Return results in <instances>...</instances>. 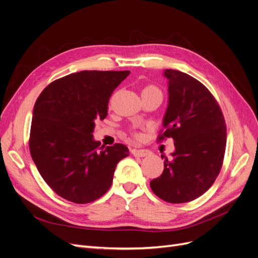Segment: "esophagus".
I'll list each match as a JSON object with an SVG mask.
<instances>
[{
    "mask_svg": "<svg viewBox=\"0 0 258 258\" xmlns=\"http://www.w3.org/2000/svg\"><path fill=\"white\" fill-rule=\"evenodd\" d=\"M131 153L135 156H138V157H145V156H148L151 154V151L148 150H138V148H132Z\"/></svg>",
    "mask_w": 258,
    "mask_h": 258,
    "instance_id": "esophagus-1",
    "label": "esophagus"
}]
</instances>
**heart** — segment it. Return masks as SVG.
Masks as SVG:
<instances>
[{
	"instance_id": "1",
	"label": "heart",
	"mask_w": 258,
	"mask_h": 258,
	"mask_svg": "<svg viewBox=\"0 0 258 258\" xmlns=\"http://www.w3.org/2000/svg\"><path fill=\"white\" fill-rule=\"evenodd\" d=\"M142 92H157V93H160L159 90L156 88V87H154V86H148V87L143 89Z\"/></svg>"
}]
</instances>
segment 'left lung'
Returning a JSON list of instances; mask_svg holds the SVG:
<instances>
[{
    "instance_id": "left-lung-1",
    "label": "left lung",
    "mask_w": 258,
    "mask_h": 258,
    "mask_svg": "<svg viewBox=\"0 0 258 258\" xmlns=\"http://www.w3.org/2000/svg\"><path fill=\"white\" fill-rule=\"evenodd\" d=\"M168 106L163 134L172 138L175 150L161 155L163 172L151 181L155 195L171 204H184L204 195L221 171L226 148V126L211 92L190 75L165 70Z\"/></svg>"
}]
</instances>
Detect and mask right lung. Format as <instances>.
<instances>
[{
  "label": "right lung",
  "mask_w": 258,
  "mask_h": 258,
  "mask_svg": "<svg viewBox=\"0 0 258 258\" xmlns=\"http://www.w3.org/2000/svg\"><path fill=\"white\" fill-rule=\"evenodd\" d=\"M130 71H81L52 82L37 98L30 153L44 181L60 197L88 204L110 188L126 145L99 147L96 120L107 116L113 91Z\"/></svg>",
  "instance_id": "right-lung-1"
}]
</instances>
